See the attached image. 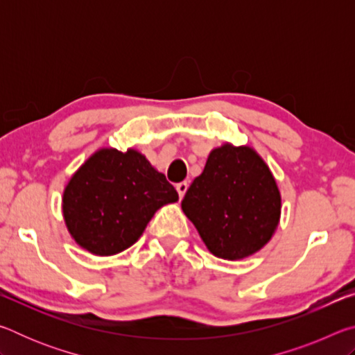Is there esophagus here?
I'll return each mask as SVG.
<instances>
[{
    "mask_svg": "<svg viewBox=\"0 0 355 355\" xmlns=\"http://www.w3.org/2000/svg\"><path fill=\"white\" fill-rule=\"evenodd\" d=\"M188 182H182V183H178L177 184V191H178V196H180V199H183L184 197V194H186V191H188Z\"/></svg>",
    "mask_w": 355,
    "mask_h": 355,
    "instance_id": "34e87169",
    "label": "esophagus"
}]
</instances>
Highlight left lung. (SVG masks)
<instances>
[{"label": "left lung", "instance_id": "obj_1", "mask_svg": "<svg viewBox=\"0 0 355 355\" xmlns=\"http://www.w3.org/2000/svg\"><path fill=\"white\" fill-rule=\"evenodd\" d=\"M182 209L214 257L236 261L271 241L280 222L282 196L254 147L224 142L209 152Z\"/></svg>", "mask_w": 355, "mask_h": 355}]
</instances>
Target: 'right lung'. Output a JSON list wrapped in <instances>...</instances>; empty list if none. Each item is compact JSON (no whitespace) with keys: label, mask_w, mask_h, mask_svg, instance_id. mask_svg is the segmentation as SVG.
Listing matches in <instances>:
<instances>
[{"label":"right lung","mask_w":355,"mask_h":355,"mask_svg":"<svg viewBox=\"0 0 355 355\" xmlns=\"http://www.w3.org/2000/svg\"><path fill=\"white\" fill-rule=\"evenodd\" d=\"M178 194L139 150L101 147L70 177L62 216L73 241L97 257L133 245L161 207Z\"/></svg>","instance_id":"add662e5"}]
</instances>
